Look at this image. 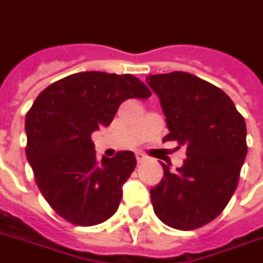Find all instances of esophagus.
<instances>
[{
  "label": "esophagus",
  "mask_w": 263,
  "mask_h": 263,
  "mask_svg": "<svg viewBox=\"0 0 263 263\" xmlns=\"http://www.w3.org/2000/svg\"><path fill=\"white\" fill-rule=\"evenodd\" d=\"M145 160H146V156H145L143 153H137V161H138V163H143Z\"/></svg>",
  "instance_id": "esophagus-1"
}]
</instances>
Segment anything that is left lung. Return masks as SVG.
<instances>
[{
    "label": "left lung",
    "mask_w": 263,
    "mask_h": 263,
    "mask_svg": "<svg viewBox=\"0 0 263 263\" xmlns=\"http://www.w3.org/2000/svg\"><path fill=\"white\" fill-rule=\"evenodd\" d=\"M168 134L163 142L186 147L184 164L151 190L153 211L164 224L195 230L216 219L238 185L247 156L244 117L221 89L188 72L149 75Z\"/></svg>",
    "instance_id": "left-lung-1"
}]
</instances>
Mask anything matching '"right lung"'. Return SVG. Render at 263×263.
<instances>
[{
    "instance_id": "right-lung-1",
    "label": "right lung",
    "mask_w": 263,
    "mask_h": 263,
    "mask_svg": "<svg viewBox=\"0 0 263 263\" xmlns=\"http://www.w3.org/2000/svg\"><path fill=\"white\" fill-rule=\"evenodd\" d=\"M151 90L131 73H72L46 87L26 114V157L39 190L58 215L95 226L118 209L135 155L96 157L92 134L108 126L122 102L147 99Z\"/></svg>"
}]
</instances>
